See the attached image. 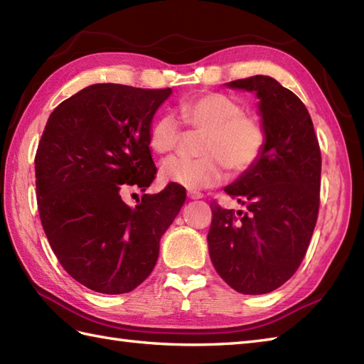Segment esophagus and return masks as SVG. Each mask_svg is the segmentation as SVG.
I'll return each mask as SVG.
<instances>
[{
    "instance_id": "34e87169",
    "label": "esophagus",
    "mask_w": 364,
    "mask_h": 364,
    "mask_svg": "<svg viewBox=\"0 0 364 364\" xmlns=\"http://www.w3.org/2000/svg\"><path fill=\"white\" fill-rule=\"evenodd\" d=\"M188 197L191 200H198V198H203V194L198 191H188Z\"/></svg>"
}]
</instances>
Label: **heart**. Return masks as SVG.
Returning a JSON list of instances; mask_svg holds the SVG:
<instances>
[{
	"mask_svg": "<svg viewBox=\"0 0 364 364\" xmlns=\"http://www.w3.org/2000/svg\"><path fill=\"white\" fill-rule=\"evenodd\" d=\"M181 119L198 133L202 158L172 156L162 162L161 178L188 189H208L231 173L241 175L259 161L266 146V129L255 115L244 114L242 105L225 94H203L180 105ZM180 122L162 114L150 128V146L156 153L172 151L180 141Z\"/></svg>",
	"mask_w": 364,
	"mask_h": 364,
	"instance_id": "1",
	"label": "heart"
}]
</instances>
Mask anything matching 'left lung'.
Returning <instances> with one entry per match:
<instances>
[{
	"label": "left lung",
	"instance_id": "8db88e82",
	"mask_svg": "<svg viewBox=\"0 0 364 364\" xmlns=\"http://www.w3.org/2000/svg\"><path fill=\"white\" fill-rule=\"evenodd\" d=\"M225 86L257 94L266 146L223 189L247 211L211 203L208 249L223 282L257 296L280 288L305 257L319 213L321 149L305 105L277 80L257 75Z\"/></svg>",
	"mask_w": 364,
	"mask_h": 364
}]
</instances>
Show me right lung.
I'll return each mask as SVG.
<instances>
[{
  "label": "right lung",
  "mask_w": 364,
  "mask_h": 364,
  "mask_svg": "<svg viewBox=\"0 0 364 364\" xmlns=\"http://www.w3.org/2000/svg\"><path fill=\"white\" fill-rule=\"evenodd\" d=\"M172 89L94 84L60 103L36 153L42 227L68 275L102 294L137 288L156 264L159 241L186 200L178 184L144 194L134 208L128 186H150L156 167L150 128Z\"/></svg>",
  "instance_id": "obj_1"
}]
</instances>
